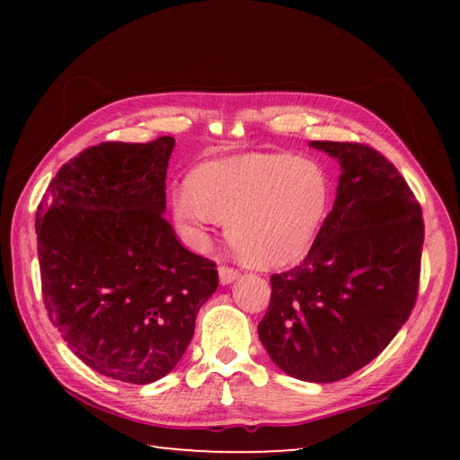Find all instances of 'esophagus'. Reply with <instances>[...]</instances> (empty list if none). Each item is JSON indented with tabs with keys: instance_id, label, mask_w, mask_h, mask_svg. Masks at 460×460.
I'll use <instances>...</instances> for the list:
<instances>
[{
	"instance_id": "1",
	"label": "esophagus",
	"mask_w": 460,
	"mask_h": 460,
	"mask_svg": "<svg viewBox=\"0 0 460 460\" xmlns=\"http://www.w3.org/2000/svg\"><path fill=\"white\" fill-rule=\"evenodd\" d=\"M241 271L237 268H231V266H219V278H221V284H233L235 279L239 278Z\"/></svg>"
}]
</instances>
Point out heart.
Instances as JSON below:
<instances>
[{
    "label": "heart",
    "instance_id": "1",
    "mask_svg": "<svg viewBox=\"0 0 460 460\" xmlns=\"http://www.w3.org/2000/svg\"><path fill=\"white\" fill-rule=\"evenodd\" d=\"M332 184L316 162L292 154H247L194 170L172 215L190 245L208 243V227L227 223L231 247L258 268L305 258L329 219Z\"/></svg>",
    "mask_w": 460,
    "mask_h": 460
}]
</instances>
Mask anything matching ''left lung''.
<instances>
[{
	"label": "left lung",
	"instance_id": "left-lung-1",
	"mask_svg": "<svg viewBox=\"0 0 460 460\" xmlns=\"http://www.w3.org/2000/svg\"><path fill=\"white\" fill-rule=\"evenodd\" d=\"M341 164L337 199L300 266L271 274L258 324L279 369L314 384L345 379L384 351L418 298L422 208L376 147L313 142Z\"/></svg>",
	"mask_w": 460,
	"mask_h": 460
}]
</instances>
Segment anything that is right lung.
Returning a JSON list of instances; mask_svg holds the SVG:
<instances>
[{"instance_id":"add662e5","label":"right lung","mask_w":460,"mask_h":460,"mask_svg":"<svg viewBox=\"0 0 460 460\" xmlns=\"http://www.w3.org/2000/svg\"><path fill=\"white\" fill-rule=\"evenodd\" d=\"M174 137L103 142L62 166L36 213L42 298L62 339L101 376L152 384L176 367L215 261L164 219Z\"/></svg>"}]
</instances>
